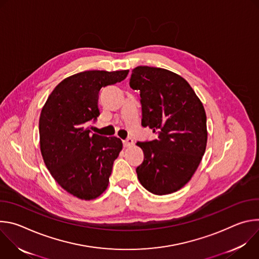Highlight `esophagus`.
Here are the masks:
<instances>
[{
  "label": "esophagus",
  "mask_w": 259,
  "mask_h": 259,
  "mask_svg": "<svg viewBox=\"0 0 259 259\" xmlns=\"http://www.w3.org/2000/svg\"><path fill=\"white\" fill-rule=\"evenodd\" d=\"M133 143H134V141H133V139H132L131 137L127 138L126 140H123V145H124V147L131 146V145H133Z\"/></svg>",
  "instance_id": "1"
}]
</instances>
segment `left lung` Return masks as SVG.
Listing matches in <instances>:
<instances>
[{
	"mask_svg": "<svg viewBox=\"0 0 259 259\" xmlns=\"http://www.w3.org/2000/svg\"><path fill=\"white\" fill-rule=\"evenodd\" d=\"M130 87L140 92L141 125L158 134L136 143L144 155L137 177L152 194L177 192L191 180L206 150L203 103L186 80L165 68L135 67Z\"/></svg>",
	"mask_w": 259,
	"mask_h": 259,
	"instance_id": "obj_1",
	"label": "left lung"
}]
</instances>
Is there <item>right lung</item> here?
<instances>
[{"label": "right lung", "instance_id": "obj_1", "mask_svg": "<svg viewBox=\"0 0 259 259\" xmlns=\"http://www.w3.org/2000/svg\"><path fill=\"white\" fill-rule=\"evenodd\" d=\"M129 70H86L61 81L42 108L39 131L44 163L59 186L81 200H93L107 188L120 138L93 134L99 116L98 94L126 79Z\"/></svg>", "mask_w": 259, "mask_h": 259}]
</instances>
